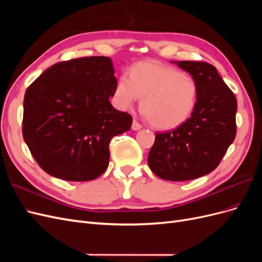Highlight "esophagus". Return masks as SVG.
Instances as JSON below:
<instances>
[{"instance_id":"obj_1","label":"esophagus","mask_w":262,"mask_h":262,"mask_svg":"<svg viewBox=\"0 0 262 262\" xmlns=\"http://www.w3.org/2000/svg\"><path fill=\"white\" fill-rule=\"evenodd\" d=\"M141 129H142V125L137 120H133V122H132V130L133 131H139Z\"/></svg>"}]
</instances>
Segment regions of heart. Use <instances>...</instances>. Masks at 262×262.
I'll return each instance as SVG.
<instances>
[{"label": "heart", "mask_w": 262, "mask_h": 262, "mask_svg": "<svg viewBox=\"0 0 262 262\" xmlns=\"http://www.w3.org/2000/svg\"><path fill=\"white\" fill-rule=\"evenodd\" d=\"M199 89L191 76L153 61L139 62L130 77H118L114 100L119 109H129L139 98L141 112L157 130H172L192 115Z\"/></svg>", "instance_id": "1"}]
</instances>
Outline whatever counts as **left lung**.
<instances>
[{
  "mask_svg": "<svg viewBox=\"0 0 262 262\" xmlns=\"http://www.w3.org/2000/svg\"><path fill=\"white\" fill-rule=\"evenodd\" d=\"M198 84L196 105L177 129L156 133L147 163L157 177L191 180L215 169L236 137L237 100L215 67L207 62L171 61Z\"/></svg>",
  "mask_w": 262,
  "mask_h": 262,
  "instance_id": "obj_1",
  "label": "left lung"
}]
</instances>
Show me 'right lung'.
Instances as JSON below:
<instances>
[{"mask_svg":"<svg viewBox=\"0 0 262 262\" xmlns=\"http://www.w3.org/2000/svg\"><path fill=\"white\" fill-rule=\"evenodd\" d=\"M116 83L112 59L86 57L55 63L28 87L23 137L47 173L90 181L107 169L110 141L132 124L109 101Z\"/></svg>","mask_w":262,"mask_h":262,"instance_id":"obj_1","label":"right lung"}]
</instances>
